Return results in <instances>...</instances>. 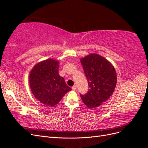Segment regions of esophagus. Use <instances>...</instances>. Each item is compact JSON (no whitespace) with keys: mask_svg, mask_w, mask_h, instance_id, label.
I'll use <instances>...</instances> for the list:
<instances>
[{"mask_svg":"<svg viewBox=\"0 0 148 148\" xmlns=\"http://www.w3.org/2000/svg\"><path fill=\"white\" fill-rule=\"evenodd\" d=\"M72 89H73V91H75L76 89H77V86H76L75 85H74V86L72 87Z\"/></svg>","mask_w":148,"mask_h":148,"instance_id":"34e87169","label":"esophagus"}]
</instances>
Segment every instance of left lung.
Listing matches in <instances>:
<instances>
[{
	"label": "left lung",
	"mask_w": 148,
	"mask_h": 148,
	"mask_svg": "<svg viewBox=\"0 0 148 148\" xmlns=\"http://www.w3.org/2000/svg\"><path fill=\"white\" fill-rule=\"evenodd\" d=\"M80 62L89 88L86 95L80 96L88 107L96 108L112 95L117 84V73L108 60L96 53L85 56Z\"/></svg>",
	"instance_id": "1"
}]
</instances>
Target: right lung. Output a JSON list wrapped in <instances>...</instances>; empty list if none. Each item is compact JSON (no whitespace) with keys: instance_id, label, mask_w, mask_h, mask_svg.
<instances>
[{"instance_id":"obj_1","label":"right lung","mask_w":148,"mask_h":148,"mask_svg":"<svg viewBox=\"0 0 148 148\" xmlns=\"http://www.w3.org/2000/svg\"><path fill=\"white\" fill-rule=\"evenodd\" d=\"M59 61L53 59L36 64L29 72L31 90L36 99L47 106H56L71 88L59 74Z\"/></svg>"}]
</instances>
